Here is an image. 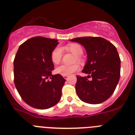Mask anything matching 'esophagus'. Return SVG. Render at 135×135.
Segmentation results:
<instances>
[{
	"label": "esophagus",
	"instance_id": "34e87169",
	"mask_svg": "<svg viewBox=\"0 0 135 135\" xmlns=\"http://www.w3.org/2000/svg\"><path fill=\"white\" fill-rule=\"evenodd\" d=\"M64 76V78H65V80H66L67 78H68V76H67V75H65V76Z\"/></svg>",
	"mask_w": 135,
	"mask_h": 135
}]
</instances>
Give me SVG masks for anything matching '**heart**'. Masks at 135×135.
Listing matches in <instances>:
<instances>
[{"label": "heart", "instance_id": "obj_1", "mask_svg": "<svg viewBox=\"0 0 135 135\" xmlns=\"http://www.w3.org/2000/svg\"><path fill=\"white\" fill-rule=\"evenodd\" d=\"M65 49L76 55V57L75 58V62H82V58L80 56L83 53V48L81 45L77 43H70L65 46ZM62 55L63 53H62L61 49L58 46L55 47L51 53V61L55 65L59 64L61 61ZM79 70L80 65L78 64H75L71 65H61L57 67L55 69V72L62 76H65V75L68 76Z\"/></svg>", "mask_w": 135, "mask_h": 135}]
</instances>
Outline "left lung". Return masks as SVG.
Masks as SVG:
<instances>
[{"mask_svg":"<svg viewBox=\"0 0 135 135\" xmlns=\"http://www.w3.org/2000/svg\"><path fill=\"white\" fill-rule=\"evenodd\" d=\"M71 41L83 45L87 53L82 72L89 76H76V93L85 103H103L114 93L120 80V59L115 46L101 37H80Z\"/></svg>","mask_w":135,"mask_h":135,"instance_id":"obj_1","label":"left lung"}]
</instances>
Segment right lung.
Returning a JSON list of instances; mask_svg holds the SVG:
<instances>
[{"label":"right lung","instance_id":"1","mask_svg":"<svg viewBox=\"0 0 135 135\" xmlns=\"http://www.w3.org/2000/svg\"><path fill=\"white\" fill-rule=\"evenodd\" d=\"M42 36L21 44L13 61L14 83L21 99L32 108L45 109L57 104L65 80L51 74L54 65L51 53L59 42ZM50 78L51 80L47 79Z\"/></svg>","mask_w":135,"mask_h":135}]
</instances>
